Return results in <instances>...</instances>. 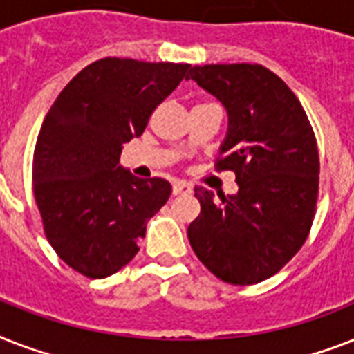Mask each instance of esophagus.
<instances>
[{
  "label": "esophagus",
  "instance_id": "esophagus-1",
  "mask_svg": "<svg viewBox=\"0 0 354 354\" xmlns=\"http://www.w3.org/2000/svg\"><path fill=\"white\" fill-rule=\"evenodd\" d=\"M193 191V187L185 182H174L172 185V194H189Z\"/></svg>",
  "mask_w": 354,
  "mask_h": 354
}]
</instances>
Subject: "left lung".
<instances>
[{
    "instance_id": "1",
    "label": "left lung",
    "mask_w": 354,
    "mask_h": 354,
    "mask_svg": "<svg viewBox=\"0 0 354 354\" xmlns=\"http://www.w3.org/2000/svg\"><path fill=\"white\" fill-rule=\"evenodd\" d=\"M187 79L227 112L218 171L235 172L239 191L194 187L200 215L187 227L193 252L232 285H255L290 261L313 226L319 158L301 102L259 64L194 66Z\"/></svg>"
}]
</instances>
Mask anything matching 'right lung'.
Returning <instances> with one entry per match:
<instances>
[{
    "mask_svg": "<svg viewBox=\"0 0 354 354\" xmlns=\"http://www.w3.org/2000/svg\"><path fill=\"white\" fill-rule=\"evenodd\" d=\"M189 69L102 58L73 77L47 112L32 160L35 198L47 241L79 274L102 279L127 266L171 196L167 180L133 176L119 161L122 145L145 132Z\"/></svg>",
    "mask_w": 354,
    "mask_h": 354,
    "instance_id": "obj_1",
    "label": "right lung"
}]
</instances>
